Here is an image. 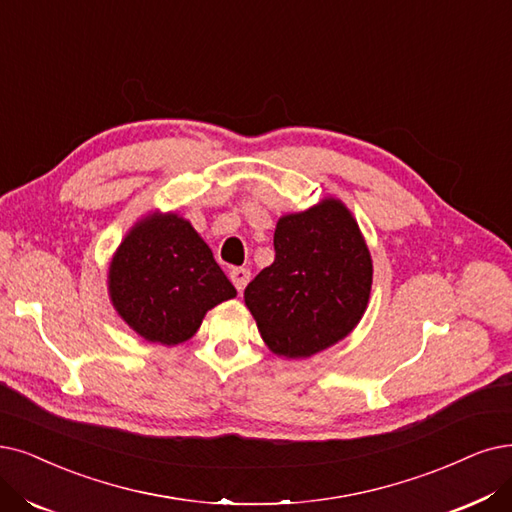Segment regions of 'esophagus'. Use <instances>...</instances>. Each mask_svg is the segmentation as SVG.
<instances>
[{"label": "esophagus", "instance_id": "1", "mask_svg": "<svg viewBox=\"0 0 512 512\" xmlns=\"http://www.w3.org/2000/svg\"><path fill=\"white\" fill-rule=\"evenodd\" d=\"M250 275H252V273H250V269H243V267L233 269V271L229 273V277H231V281H233V285H235L239 294L245 290V285H248Z\"/></svg>", "mask_w": 512, "mask_h": 512}]
</instances>
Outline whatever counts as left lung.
<instances>
[{
    "label": "left lung",
    "instance_id": "8db88e82",
    "mask_svg": "<svg viewBox=\"0 0 512 512\" xmlns=\"http://www.w3.org/2000/svg\"><path fill=\"white\" fill-rule=\"evenodd\" d=\"M275 262L243 292L269 349L306 359L349 336L372 292V256L351 210L336 197L283 214L275 227Z\"/></svg>",
    "mask_w": 512,
    "mask_h": 512
}]
</instances>
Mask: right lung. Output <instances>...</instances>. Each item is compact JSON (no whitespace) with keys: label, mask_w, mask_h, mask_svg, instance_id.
Masks as SVG:
<instances>
[{"label":"right lung","mask_w":512,"mask_h":512,"mask_svg":"<svg viewBox=\"0 0 512 512\" xmlns=\"http://www.w3.org/2000/svg\"><path fill=\"white\" fill-rule=\"evenodd\" d=\"M113 309L147 342L195 336L216 304L237 296L210 245L176 212H149L117 245L107 273Z\"/></svg>","instance_id":"right-lung-1"}]
</instances>
